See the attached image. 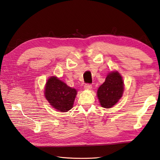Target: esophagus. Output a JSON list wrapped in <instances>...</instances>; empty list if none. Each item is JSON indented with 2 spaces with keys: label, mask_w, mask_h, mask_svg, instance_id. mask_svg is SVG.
<instances>
[{
  "label": "esophagus",
  "mask_w": 160,
  "mask_h": 160,
  "mask_svg": "<svg viewBox=\"0 0 160 160\" xmlns=\"http://www.w3.org/2000/svg\"><path fill=\"white\" fill-rule=\"evenodd\" d=\"M84 88H85V89H86V90H91V89H92V85L90 84V83L85 84Z\"/></svg>",
  "instance_id": "1"
}]
</instances>
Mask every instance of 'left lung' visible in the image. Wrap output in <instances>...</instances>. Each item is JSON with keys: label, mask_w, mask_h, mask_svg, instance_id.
Segmentation results:
<instances>
[{"label": "left lung", "mask_w": 160, "mask_h": 160, "mask_svg": "<svg viewBox=\"0 0 160 160\" xmlns=\"http://www.w3.org/2000/svg\"><path fill=\"white\" fill-rule=\"evenodd\" d=\"M124 84L118 72L109 73L105 82L97 91L98 98L102 108H111L122 97Z\"/></svg>", "instance_id": "1"}]
</instances>
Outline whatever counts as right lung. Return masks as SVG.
Returning <instances> with one entry per match:
<instances>
[{
    "mask_svg": "<svg viewBox=\"0 0 160 160\" xmlns=\"http://www.w3.org/2000/svg\"><path fill=\"white\" fill-rule=\"evenodd\" d=\"M77 91L58 79L52 77L47 81L45 97L52 107L59 112H66L72 109Z\"/></svg>",
    "mask_w": 160,
    "mask_h": 160,
    "instance_id": "1",
    "label": "right lung"
}]
</instances>
